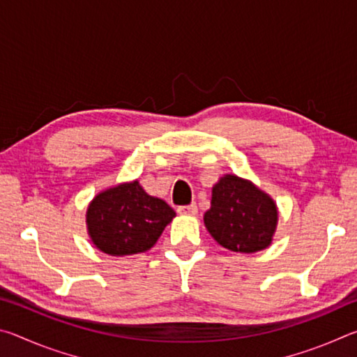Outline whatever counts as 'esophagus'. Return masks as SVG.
<instances>
[{"label":"esophagus","instance_id":"34e87169","mask_svg":"<svg viewBox=\"0 0 357 357\" xmlns=\"http://www.w3.org/2000/svg\"><path fill=\"white\" fill-rule=\"evenodd\" d=\"M178 213L183 214V215H197L198 208H197L195 203H192V204H189V206H179Z\"/></svg>","mask_w":357,"mask_h":357}]
</instances>
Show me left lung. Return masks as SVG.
Masks as SVG:
<instances>
[{
	"instance_id": "8db88e82",
	"label": "left lung",
	"mask_w": 357,
	"mask_h": 357,
	"mask_svg": "<svg viewBox=\"0 0 357 357\" xmlns=\"http://www.w3.org/2000/svg\"><path fill=\"white\" fill-rule=\"evenodd\" d=\"M204 227L222 247L239 253L268 249L279 222L275 202L249 179L223 174L213 185Z\"/></svg>"
}]
</instances>
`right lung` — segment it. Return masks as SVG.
Returning <instances> with one entry per match:
<instances>
[{"mask_svg": "<svg viewBox=\"0 0 357 357\" xmlns=\"http://www.w3.org/2000/svg\"><path fill=\"white\" fill-rule=\"evenodd\" d=\"M173 217L170 204L148 195L138 181H129L99 192L88 204V236L107 255H135L157 243Z\"/></svg>", "mask_w": 357, "mask_h": 357, "instance_id": "1", "label": "right lung"}]
</instances>
